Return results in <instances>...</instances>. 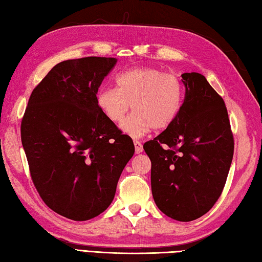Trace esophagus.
<instances>
[{
  "instance_id": "obj_1",
  "label": "esophagus",
  "mask_w": 262,
  "mask_h": 262,
  "mask_svg": "<svg viewBox=\"0 0 262 262\" xmlns=\"http://www.w3.org/2000/svg\"><path fill=\"white\" fill-rule=\"evenodd\" d=\"M134 145H135V152H136V154H141V152L143 151V145H142L141 142L135 141L134 142Z\"/></svg>"
}]
</instances>
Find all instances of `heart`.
Here are the masks:
<instances>
[{"label": "heart", "mask_w": 262, "mask_h": 262, "mask_svg": "<svg viewBox=\"0 0 262 262\" xmlns=\"http://www.w3.org/2000/svg\"><path fill=\"white\" fill-rule=\"evenodd\" d=\"M184 89L177 74L154 68H136L117 75L116 89L102 88L96 94L98 110L112 123H119L129 111L135 112L121 123L123 134L141 139L154 129H167L183 105Z\"/></svg>", "instance_id": "heart-1"}]
</instances>
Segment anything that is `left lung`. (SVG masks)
I'll return each mask as SVG.
<instances>
[{
    "mask_svg": "<svg viewBox=\"0 0 262 262\" xmlns=\"http://www.w3.org/2000/svg\"><path fill=\"white\" fill-rule=\"evenodd\" d=\"M183 105L177 120L143 149L151 160L156 205L188 222L213 207L225 187L234 156L226 104L201 73H183Z\"/></svg>",
    "mask_w": 262,
    "mask_h": 262,
    "instance_id": "1",
    "label": "left lung"
}]
</instances>
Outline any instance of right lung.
<instances>
[{
    "mask_svg": "<svg viewBox=\"0 0 262 262\" xmlns=\"http://www.w3.org/2000/svg\"><path fill=\"white\" fill-rule=\"evenodd\" d=\"M117 58L55 65L31 94L20 133L31 178L52 211L74 221L110 206L134 155L133 140L104 117L96 94Z\"/></svg>",
    "mask_w": 262,
    "mask_h": 262,
    "instance_id": "add662e5",
    "label": "right lung"
}]
</instances>
